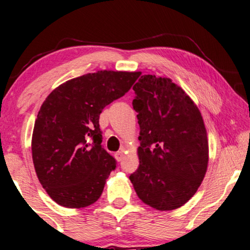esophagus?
Here are the masks:
<instances>
[{
    "instance_id": "esophagus-1",
    "label": "esophagus",
    "mask_w": 250,
    "mask_h": 250,
    "mask_svg": "<svg viewBox=\"0 0 250 250\" xmlns=\"http://www.w3.org/2000/svg\"><path fill=\"white\" fill-rule=\"evenodd\" d=\"M114 155H115V159L118 160V161H122V159L125 158V153H123L122 151H119V152H116Z\"/></svg>"
}]
</instances>
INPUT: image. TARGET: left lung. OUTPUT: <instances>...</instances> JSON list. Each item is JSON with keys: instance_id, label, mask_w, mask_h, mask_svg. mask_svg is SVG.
<instances>
[{"instance_id": "obj_1", "label": "left lung", "mask_w": 250, "mask_h": 250, "mask_svg": "<svg viewBox=\"0 0 250 250\" xmlns=\"http://www.w3.org/2000/svg\"><path fill=\"white\" fill-rule=\"evenodd\" d=\"M132 101L138 113L139 167L129 176L138 198L158 210L185 205L208 166V139L201 113L170 79L142 75Z\"/></svg>"}]
</instances>
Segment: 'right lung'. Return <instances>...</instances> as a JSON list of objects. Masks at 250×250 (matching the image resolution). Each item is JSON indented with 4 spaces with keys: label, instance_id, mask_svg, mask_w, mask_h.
I'll return each mask as SVG.
<instances>
[{
    "label": "right lung",
    "instance_id": "1",
    "mask_svg": "<svg viewBox=\"0 0 250 250\" xmlns=\"http://www.w3.org/2000/svg\"><path fill=\"white\" fill-rule=\"evenodd\" d=\"M139 75L89 73L62 83L42 104L33 130V164L42 188L58 205L84 208L102 195L116 160L102 145L99 115Z\"/></svg>",
    "mask_w": 250,
    "mask_h": 250
}]
</instances>
